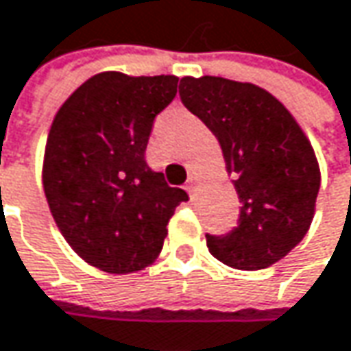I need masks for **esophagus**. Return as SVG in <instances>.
<instances>
[{
	"label": "esophagus",
	"instance_id": "esophagus-1",
	"mask_svg": "<svg viewBox=\"0 0 351 351\" xmlns=\"http://www.w3.org/2000/svg\"><path fill=\"white\" fill-rule=\"evenodd\" d=\"M184 189L189 193V195H193V193H195V189H197V182H195V178H189V180L185 182Z\"/></svg>",
	"mask_w": 351,
	"mask_h": 351
}]
</instances>
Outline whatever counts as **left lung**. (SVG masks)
Returning <instances> with one entry per match:
<instances>
[{
  "label": "left lung",
  "instance_id": "8db88e82",
  "mask_svg": "<svg viewBox=\"0 0 351 351\" xmlns=\"http://www.w3.org/2000/svg\"><path fill=\"white\" fill-rule=\"evenodd\" d=\"M180 97L219 142L241 209L227 235H205L227 267L258 271L304 239L314 219L320 166L304 130L269 90L221 77H184Z\"/></svg>",
  "mask_w": 351,
  "mask_h": 351
}]
</instances>
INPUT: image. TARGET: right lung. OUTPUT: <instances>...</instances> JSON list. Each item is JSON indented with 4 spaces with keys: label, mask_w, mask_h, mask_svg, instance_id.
<instances>
[{
    "label": "right lung",
    "mask_w": 351,
    "mask_h": 351,
    "mask_svg": "<svg viewBox=\"0 0 351 351\" xmlns=\"http://www.w3.org/2000/svg\"><path fill=\"white\" fill-rule=\"evenodd\" d=\"M178 80L104 71L84 80L53 118L45 197L64 241L98 271L149 267L176 207L187 202L144 158L154 118L176 98Z\"/></svg>",
    "instance_id": "add662e5"
}]
</instances>
